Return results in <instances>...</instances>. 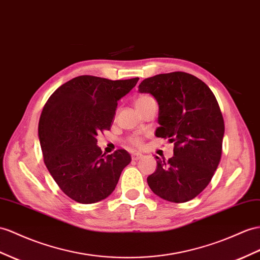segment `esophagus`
Listing matches in <instances>:
<instances>
[{
    "label": "esophagus",
    "instance_id": "1",
    "mask_svg": "<svg viewBox=\"0 0 260 260\" xmlns=\"http://www.w3.org/2000/svg\"><path fill=\"white\" fill-rule=\"evenodd\" d=\"M142 157H143V155L139 154V152H133V154H132L133 160H138V159H141Z\"/></svg>",
    "mask_w": 260,
    "mask_h": 260
}]
</instances>
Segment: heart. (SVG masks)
<instances>
[{"label":"heart","instance_id":"obj_1","mask_svg":"<svg viewBox=\"0 0 260 260\" xmlns=\"http://www.w3.org/2000/svg\"><path fill=\"white\" fill-rule=\"evenodd\" d=\"M148 98H149V96H141V98H138V99L136 100V103H137V102H142V101H144V100L148 99ZM128 142H129V144L133 145V146H139V145H141V139L137 138V137H131V138L128 139Z\"/></svg>","mask_w":260,"mask_h":260}]
</instances>
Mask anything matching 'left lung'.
I'll use <instances>...</instances> for the list:
<instances>
[{"label":"left lung","instance_id":"8db88e82","mask_svg":"<svg viewBox=\"0 0 260 260\" xmlns=\"http://www.w3.org/2000/svg\"><path fill=\"white\" fill-rule=\"evenodd\" d=\"M138 91L158 103L155 135L175 145L168 161L156 156L149 188L166 201H190L210 183L221 160L225 127L216 99L201 80L179 71L145 79Z\"/></svg>","mask_w":260,"mask_h":260}]
</instances>
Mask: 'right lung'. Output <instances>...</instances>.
Returning a JSON list of instances; mask_svg holds the SVG:
<instances>
[{
    "instance_id": "add662e5",
    "label": "right lung",
    "mask_w": 260,
    "mask_h": 260,
    "mask_svg": "<svg viewBox=\"0 0 260 260\" xmlns=\"http://www.w3.org/2000/svg\"><path fill=\"white\" fill-rule=\"evenodd\" d=\"M138 80L80 76L59 86L45 104L38 124L44 161L59 188L75 201L90 204L108 198L131 162L125 149L103 154L96 136L111 128L117 101Z\"/></svg>"
}]
</instances>
